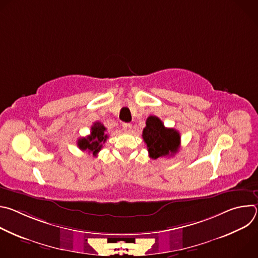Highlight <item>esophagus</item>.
Returning a JSON list of instances; mask_svg holds the SVG:
<instances>
[{
    "label": "esophagus",
    "mask_w": 258,
    "mask_h": 258,
    "mask_svg": "<svg viewBox=\"0 0 258 258\" xmlns=\"http://www.w3.org/2000/svg\"><path fill=\"white\" fill-rule=\"evenodd\" d=\"M122 128L125 133H131L132 132V124L124 122V123H122Z\"/></svg>",
    "instance_id": "34e87169"
}]
</instances>
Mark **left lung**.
Wrapping results in <instances>:
<instances>
[{"label":"left lung","mask_w":258,"mask_h":258,"mask_svg":"<svg viewBox=\"0 0 258 258\" xmlns=\"http://www.w3.org/2000/svg\"><path fill=\"white\" fill-rule=\"evenodd\" d=\"M143 139L152 159L172 156L179 148L180 136L174 128H167L157 116H149L143 130Z\"/></svg>","instance_id":"8db88e82"}]
</instances>
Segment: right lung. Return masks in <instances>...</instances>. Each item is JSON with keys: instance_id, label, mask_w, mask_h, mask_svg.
Here are the masks:
<instances>
[{"instance_id": "right-lung-1", "label": "right lung", "mask_w": 258, "mask_h": 258, "mask_svg": "<svg viewBox=\"0 0 258 258\" xmlns=\"http://www.w3.org/2000/svg\"><path fill=\"white\" fill-rule=\"evenodd\" d=\"M106 127L99 121L95 122L91 127V134L86 138H81L78 141V146L82 151L92 152L93 155L97 154L102 149L103 144L106 142L108 136L105 134Z\"/></svg>"}]
</instances>
